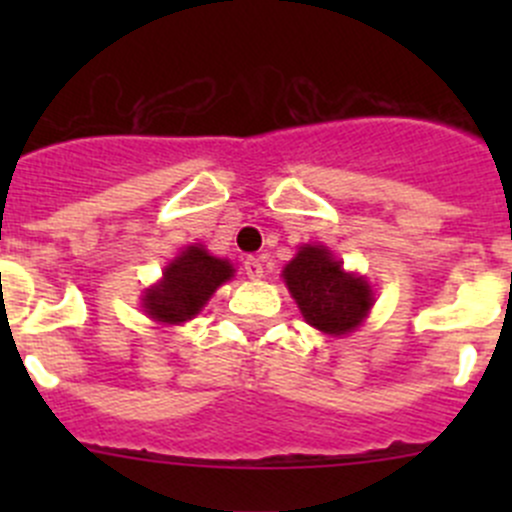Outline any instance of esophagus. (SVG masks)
<instances>
[{
	"instance_id": "obj_1",
	"label": "esophagus",
	"mask_w": 512,
	"mask_h": 512,
	"mask_svg": "<svg viewBox=\"0 0 512 512\" xmlns=\"http://www.w3.org/2000/svg\"><path fill=\"white\" fill-rule=\"evenodd\" d=\"M242 267H245V275L250 277V280H260L262 272H265V267H262V257H255L250 255L245 262H242Z\"/></svg>"
}]
</instances>
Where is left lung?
I'll return each mask as SVG.
<instances>
[{"mask_svg":"<svg viewBox=\"0 0 512 512\" xmlns=\"http://www.w3.org/2000/svg\"><path fill=\"white\" fill-rule=\"evenodd\" d=\"M285 282L304 319L319 332H352L374 302L366 280L347 275L322 245H304L285 267Z\"/></svg>","mask_w":512,"mask_h":512,"instance_id":"obj_1","label":"left lung"}]
</instances>
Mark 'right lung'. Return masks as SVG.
<instances>
[{"instance_id": "1", "label": "right lung", "mask_w": 512, "mask_h": 512, "mask_svg": "<svg viewBox=\"0 0 512 512\" xmlns=\"http://www.w3.org/2000/svg\"><path fill=\"white\" fill-rule=\"evenodd\" d=\"M232 277L227 260L208 255L203 247H188L163 272V282L148 289L143 307L156 322L180 324L203 309L210 294Z\"/></svg>"}]
</instances>
